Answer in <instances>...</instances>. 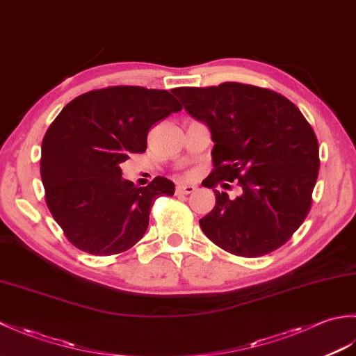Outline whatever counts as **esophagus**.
Returning a JSON list of instances; mask_svg holds the SVG:
<instances>
[{"mask_svg": "<svg viewBox=\"0 0 356 356\" xmlns=\"http://www.w3.org/2000/svg\"><path fill=\"white\" fill-rule=\"evenodd\" d=\"M195 191V186L193 185H177L176 188V193L177 194H193Z\"/></svg>", "mask_w": 356, "mask_h": 356, "instance_id": "obj_1", "label": "esophagus"}]
</instances>
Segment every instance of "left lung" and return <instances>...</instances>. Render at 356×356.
I'll return each instance as SVG.
<instances>
[{
  "mask_svg": "<svg viewBox=\"0 0 356 356\" xmlns=\"http://www.w3.org/2000/svg\"><path fill=\"white\" fill-rule=\"evenodd\" d=\"M172 93L211 130L214 170L205 186L238 180L243 190L234 200L214 190L216 207L199 220L205 236L240 257L283 246L311 209L320 170L318 140L306 118L280 93L240 82Z\"/></svg>",
  "mask_w": 356,
  "mask_h": 356,
  "instance_id": "left-lung-1",
  "label": "left lung"
}]
</instances>
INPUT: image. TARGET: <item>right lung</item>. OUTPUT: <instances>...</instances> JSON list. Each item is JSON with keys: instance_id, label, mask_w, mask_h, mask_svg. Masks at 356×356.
<instances>
[{"instance_id": "add662e5", "label": "right lung", "mask_w": 356, "mask_h": 356, "mask_svg": "<svg viewBox=\"0 0 356 356\" xmlns=\"http://www.w3.org/2000/svg\"><path fill=\"white\" fill-rule=\"evenodd\" d=\"M182 105L166 90L116 86L74 97L45 133L41 179L45 203L73 246L93 255L120 254L143 237L159 195L174 184L147 186L122 179L120 163L147 149L149 128Z\"/></svg>"}]
</instances>
